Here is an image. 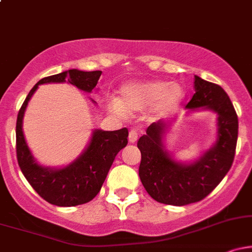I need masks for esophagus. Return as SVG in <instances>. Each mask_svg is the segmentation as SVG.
Listing matches in <instances>:
<instances>
[{
    "label": "esophagus",
    "mask_w": 252,
    "mask_h": 252,
    "mask_svg": "<svg viewBox=\"0 0 252 252\" xmlns=\"http://www.w3.org/2000/svg\"><path fill=\"white\" fill-rule=\"evenodd\" d=\"M138 138V135H137V131H136L135 129H131L129 131V142L130 143H135L136 141H137Z\"/></svg>",
    "instance_id": "1"
}]
</instances>
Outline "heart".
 <instances>
[{
  "instance_id": "b5f03b06",
  "label": "heart",
  "mask_w": 252,
  "mask_h": 252,
  "mask_svg": "<svg viewBox=\"0 0 252 252\" xmlns=\"http://www.w3.org/2000/svg\"><path fill=\"white\" fill-rule=\"evenodd\" d=\"M120 99L111 98L108 108L120 117L128 116L129 112L144 111L162 115L174 108L184 98V90L179 84L163 80H141L124 84L120 89Z\"/></svg>"
}]
</instances>
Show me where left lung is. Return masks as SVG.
<instances>
[{
	"mask_svg": "<svg viewBox=\"0 0 252 252\" xmlns=\"http://www.w3.org/2000/svg\"><path fill=\"white\" fill-rule=\"evenodd\" d=\"M194 90L186 109L217 114V140L209 150L190 163L173 158L163 141L175 118L150 124L137 142L141 152L138 175L148 194L161 204L184 206L202 200L227 174L235 158L238 117L227 94L198 76H194Z\"/></svg>",
	"mask_w": 252,
	"mask_h": 252,
	"instance_id": "1",
	"label": "left lung"
}]
</instances>
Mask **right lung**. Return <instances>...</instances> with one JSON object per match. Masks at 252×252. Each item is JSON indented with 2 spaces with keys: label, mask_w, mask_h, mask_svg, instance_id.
Instances as JSON below:
<instances>
[{
  "label": "right lung",
  "mask_w": 252,
  "mask_h": 252,
  "mask_svg": "<svg viewBox=\"0 0 252 252\" xmlns=\"http://www.w3.org/2000/svg\"><path fill=\"white\" fill-rule=\"evenodd\" d=\"M102 71L68 70L42 78L26 97L16 121V155L21 172L41 198L52 205L71 207L91 201L105 181L110 167L121 149L128 144V129L114 131L94 129L85 150L65 167H45L32 154L22 130L26 108L41 84L65 83L90 94L96 88ZM96 103L94 100H92Z\"/></svg>",
  "instance_id": "1"
}]
</instances>
